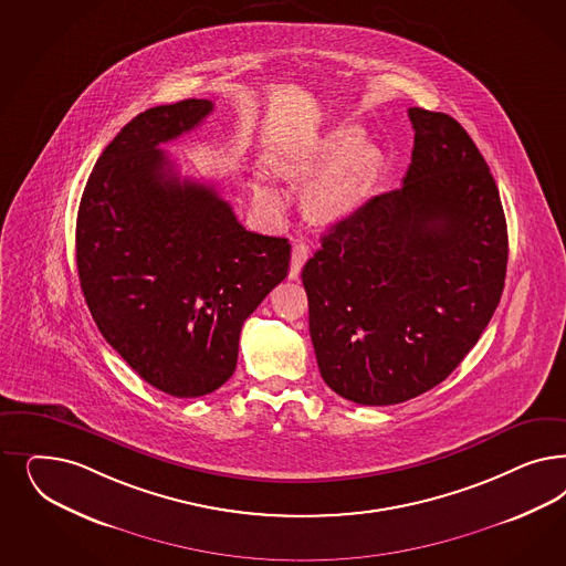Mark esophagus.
<instances>
[{
	"instance_id": "esophagus-1",
	"label": "esophagus",
	"mask_w": 566,
	"mask_h": 566,
	"mask_svg": "<svg viewBox=\"0 0 566 566\" xmlns=\"http://www.w3.org/2000/svg\"><path fill=\"white\" fill-rule=\"evenodd\" d=\"M308 254H311V250H308V245H306L304 241H297V243L293 245L292 266H290V279H297V274H300V271H302L304 262L308 260Z\"/></svg>"
}]
</instances>
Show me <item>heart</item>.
Here are the masks:
<instances>
[{
    "mask_svg": "<svg viewBox=\"0 0 566 566\" xmlns=\"http://www.w3.org/2000/svg\"><path fill=\"white\" fill-rule=\"evenodd\" d=\"M363 142L365 137L356 128L337 130L321 144L312 160L287 163L292 175L312 172L316 166L331 168L312 185L308 193V208L316 219H342L365 200L379 175L381 154L375 147H363ZM255 200L274 214L283 210V196L266 182L255 185Z\"/></svg>",
    "mask_w": 566,
    "mask_h": 566,
    "instance_id": "1",
    "label": "heart"
}]
</instances>
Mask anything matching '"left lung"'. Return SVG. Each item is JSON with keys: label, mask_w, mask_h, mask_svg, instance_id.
Instances as JSON below:
<instances>
[{"label": "left lung", "mask_w": 566, "mask_h": 566, "mask_svg": "<svg viewBox=\"0 0 566 566\" xmlns=\"http://www.w3.org/2000/svg\"><path fill=\"white\" fill-rule=\"evenodd\" d=\"M408 116L401 187L333 224L302 271L318 370L363 406L441 384L490 325L506 279V217L481 151L443 112Z\"/></svg>", "instance_id": "8db88e82"}]
</instances>
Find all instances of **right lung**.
Wrapping results in <instances>:
<instances>
[{"label": "right lung", "mask_w": 566, "mask_h": 566, "mask_svg": "<svg viewBox=\"0 0 566 566\" xmlns=\"http://www.w3.org/2000/svg\"><path fill=\"white\" fill-rule=\"evenodd\" d=\"M212 109L182 99L135 116L97 158L76 217V269L95 325L175 398L231 379L245 318L292 260L287 239L248 231L212 185L181 181L158 147Z\"/></svg>", "instance_id": "obj_1"}]
</instances>
